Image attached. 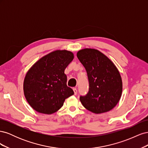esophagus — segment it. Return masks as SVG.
Wrapping results in <instances>:
<instances>
[{"instance_id": "1", "label": "esophagus", "mask_w": 148, "mask_h": 148, "mask_svg": "<svg viewBox=\"0 0 148 148\" xmlns=\"http://www.w3.org/2000/svg\"><path fill=\"white\" fill-rule=\"evenodd\" d=\"M73 89L75 95H77V88H74Z\"/></svg>"}]
</instances>
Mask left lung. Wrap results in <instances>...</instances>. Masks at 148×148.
Segmentation results:
<instances>
[{
	"label": "left lung",
	"mask_w": 148,
	"mask_h": 148,
	"mask_svg": "<svg viewBox=\"0 0 148 148\" xmlns=\"http://www.w3.org/2000/svg\"><path fill=\"white\" fill-rule=\"evenodd\" d=\"M77 57L86 70L89 91L79 100L87 110L95 114L107 112L119 102L122 81L117 67L108 57L95 49L77 52Z\"/></svg>",
	"instance_id": "obj_1"
}]
</instances>
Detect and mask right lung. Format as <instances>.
<instances>
[{
    "label": "right lung",
    "instance_id": "1",
    "mask_svg": "<svg viewBox=\"0 0 148 148\" xmlns=\"http://www.w3.org/2000/svg\"><path fill=\"white\" fill-rule=\"evenodd\" d=\"M73 58L70 51L57 50L41 58L28 71L23 83L24 95L34 110L52 114L73 95V89L67 86L64 73Z\"/></svg>",
    "mask_w": 148,
    "mask_h": 148
}]
</instances>
